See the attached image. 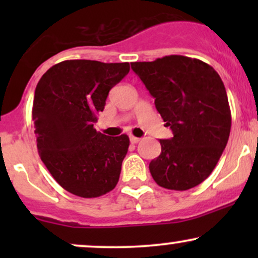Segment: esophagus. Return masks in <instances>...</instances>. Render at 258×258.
<instances>
[{
  "label": "esophagus",
  "instance_id": "1",
  "mask_svg": "<svg viewBox=\"0 0 258 258\" xmlns=\"http://www.w3.org/2000/svg\"><path fill=\"white\" fill-rule=\"evenodd\" d=\"M130 141H131L132 144H136V143H138L139 141H141V138L135 137V136H130Z\"/></svg>",
  "mask_w": 258,
  "mask_h": 258
}]
</instances>
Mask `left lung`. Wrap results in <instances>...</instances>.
<instances>
[{
	"mask_svg": "<svg viewBox=\"0 0 258 258\" xmlns=\"http://www.w3.org/2000/svg\"><path fill=\"white\" fill-rule=\"evenodd\" d=\"M131 68L173 133L160 139L161 153L150 161L154 180L171 190L194 188L214 171L229 138L232 115L220 75L184 55L136 61Z\"/></svg>",
	"mask_w": 258,
	"mask_h": 258,
	"instance_id": "1",
	"label": "left lung"
}]
</instances>
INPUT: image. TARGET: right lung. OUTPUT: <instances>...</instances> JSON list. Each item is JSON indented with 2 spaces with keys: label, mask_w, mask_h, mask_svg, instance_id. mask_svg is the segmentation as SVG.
Returning <instances> with one entry per match:
<instances>
[{
  "label": "right lung",
  "mask_w": 258,
  "mask_h": 258,
  "mask_svg": "<svg viewBox=\"0 0 258 258\" xmlns=\"http://www.w3.org/2000/svg\"><path fill=\"white\" fill-rule=\"evenodd\" d=\"M128 72V63L74 59L53 65L38 81L32 104L38 154L69 193L97 198L119 182L130 139L109 137L93 125L109 91Z\"/></svg>",
  "instance_id": "obj_1"
}]
</instances>
